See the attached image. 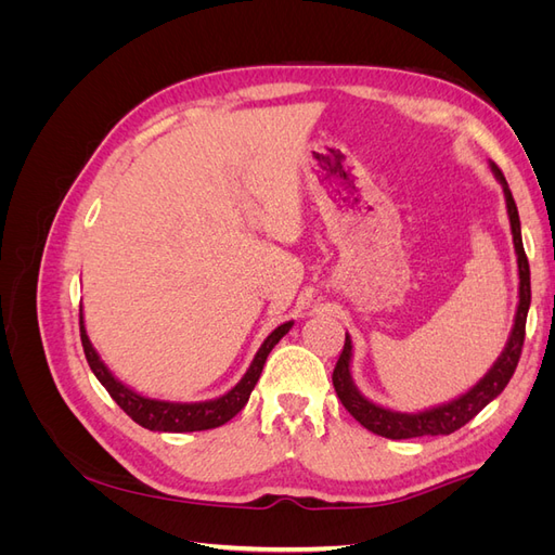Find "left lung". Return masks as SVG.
Listing matches in <instances>:
<instances>
[{"label": "left lung", "instance_id": "1", "mask_svg": "<svg viewBox=\"0 0 555 555\" xmlns=\"http://www.w3.org/2000/svg\"><path fill=\"white\" fill-rule=\"evenodd\" d=\"M493 176L502 184V194H505V206L509 217V229H512V241L516 251V263H518V304L514 324L509 331V338L505 343V349L500 351L495 363L486 371V375L461 396L453 400L440 402V405H433L418 412H398L391 408H384L365 398L359 386L351 377V359H354V345H351V335H345V349L335 363L333 371V386L335 393H338L340 402L347 408V412L357 418V422L375 435L389 440H408V438H424V435H449L465 426L469 418H475L491 400H495L505 386L509 384L516 363L520 359V347H524L526 338V317L530 308V266L524 249V238H520V220L518 210L514 204V196L509 192V184L505 176L500 173L498 166L489 162Z\"/></svg>", "mask_w": 555, "mask_h": 555}]
</instances>
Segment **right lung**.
<instances>
[{"label":"right lung","mask_w":555,"mask_h":555,"mask_svg":"<svg viewBox=\"0 0 555 555\" xmlns=\"http://www.w3.org/2000/svg\"><path fill=\"white\" fill-rule=\"evenodd\" d=\"M294 322H284L275 331L268 333V338L261 343L259 351L251 359L249 367L241 382L222 396L210 400H196V402H180V400H162L150 398L141 391L131 389L125 382L117 379L111 367L99 357V351L90 343V335L86 328V319H82V306H80V340L82 349H86V359L92 367L94 377L104 384V389L111 393V398L120 405L133 422L139 426L155 430V433H194V430H210L231 422L249 400L251 389L259 382V375L263 371V363L271 354V349L289 333Z\"/></svg>","instance_id":"obj_1"}]
</instances>
